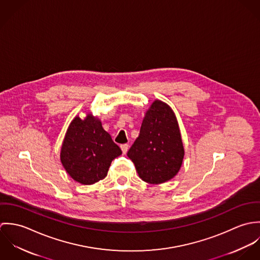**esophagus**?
I'll return each mask as SVG.
<instances>
[{
	"label": "esophagus",
	"instance_id": "1",
	"mask_svg": "<svg viewBox=\"0 0 260 260\" xmlns=\"http://www.w3.org/2000/svg\"><path fill=\"white\" fill-rule=\"evenodd\" d=\"M120 147H121V150H122L123 154H126L127 151H128V149H129V145H128V144H122Z\"/></svg>",
	"mask_w": 260,
	"mask_h": 260
}]
</instances>
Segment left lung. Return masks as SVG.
<instances>
[{"label":"left lung","mask_w":260,"mask_h":260,"mask_svg":"<svg viewBox=\"0 0 260 260\" xmlns=\"http://www.w3.org/2000/svg\"><path fill=\"white\" fill-rule=\"evenodd\" d=\"M127 156L150 184L166 182L178 173L184 149L176 117L167 104L156 100L151 105Z\"/></svg>","instance_id":"obj_1"}]
</instances>
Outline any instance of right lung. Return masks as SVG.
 I'll list each match as a JSON object with an SVG mask.
<instances>
[{
	"label": "right lung",
	"instance_id": "right-lung-1",
	"mask_svg": "<svg viewBox=\"0 0 260 260\" xmlns=\"http://www.w3.org/2000/svg\"><path fill=\"white\" fill-rule=\"evenodd\" d=\"M122 154L97 118L76 117L61 149V162L75 181L91 185L107 176L111 162Z\"/></svg>",
	"mask_w": 260,
	"mask_h": 260
}]
</instances>
